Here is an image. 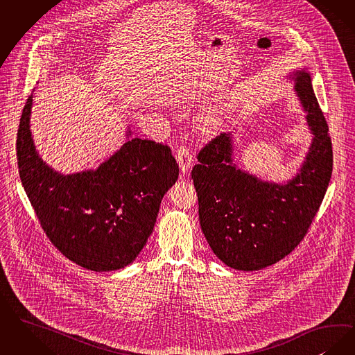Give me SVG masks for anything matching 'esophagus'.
<instances>
[{"label":"esophagus","mask_w":355,"mask_h":355,"mask_svg":"<svg viewBox=\"0 0 355 355\" xmlns=\"http://www.w3.org/2000/svg\"><path fill=\"white\" fill-rule=\"evenodd\" d=\"M175 158H177V162L181 168L182 174H187L189 169L191 168V162H193V155H191V150L187 145H180L177 148V153H175Z\"/></svg>","instance_id":"34e87169"}]
</instances>
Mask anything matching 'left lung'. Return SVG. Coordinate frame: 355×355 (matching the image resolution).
<instances>
[{"label": "left lung", "mask_w": 355, "mask_h": 355, "mask_svg": "<svg viewBox=\"0 0 355 355\" xmlns=\"http://www.w3.org/2000/svg\"><path fill=\"white\" fill-rule=\"evenodd\" d=\"M293 79L313 133L293 180L273 184L236 168L231 133L206 144L191 171L205 238L214 254L234 270H261L289 255L306 235L330 182L333 149L325 116L309 72L296 71Z\"/></svg>", "instance_id": "left-lung-1"}]
</instances>
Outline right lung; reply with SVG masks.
I'll use <instances>...</instances> for the list:
<instances>
[{
  "label": "right lung",
  "mask_w": 355,
  "mask_h": 355,
  "mask_svg": "<svg viewBox=\"0 0 355 355\" xmlns=\"http://www.w3.org/2000/svg\"><path fill=\"white\" fill-rule=\"evenodd\" d=\"M31 105L33 95L19 120L17 162L41 227L59 252L83 268L127 267L141 252L162 197L178 180L171 148L135 137L96 171L63 175L35 150L28 124Z\"/></svg>",
  "instance_id": "obj_1"
}]
</instances>
